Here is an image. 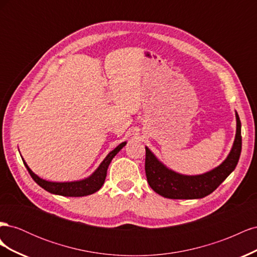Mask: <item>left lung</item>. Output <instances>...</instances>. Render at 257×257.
Here are the masks:
<instances>
[{
  "label": "left lung",
  "mask_w": 257,
  "mask_h": 257,
  "mask_svg": "<svg viewBox=\"0 0 257 257\" xmlns=\"http://www.w3.org/2000/svg\"><path fill=\"white\" fill-rule=\"evenodd\" d=\"M237 131L231 150L220 166L198 176H185L173 172L155 158L146 147L145 170L147 180L151 189L161 196L170 199L203 198L211 194L238 164L241 153V122L236 112Z\"/></svg>",
  "instance_id": "left-lung-1"
}]
</instances>
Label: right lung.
<instances>
[{"instance_id": "1", "label": "right lung", "mask_w": 257, "mask_h": 257, "mask_svg": "<svg viewBox=\"0 0 257 257\" xmlns=\"http://www.w3.org/2000/svg\"><path fill=\"white\" fill-rule=\"evenodd\" d=\"M125 145H126V143L124 142V143L120 144L116 148H114L111 152H109V154L107 155L105 160L100 163L98 168L89 178H85V179H83V180L74 181V182L46 181V180H44V179L36 176L32 172V170L29 168L25 160L22 159V161L33 180L38 185L42 186L44 190L48 191L49 193H52V194H57V195L67 196V197H81V196H87V195H90V194L95 193L100 188H102V185L104 184L105 179H106L108 166H109L111 160L114 158V155L118 153Z\"/></svg>"}]
</instances>
